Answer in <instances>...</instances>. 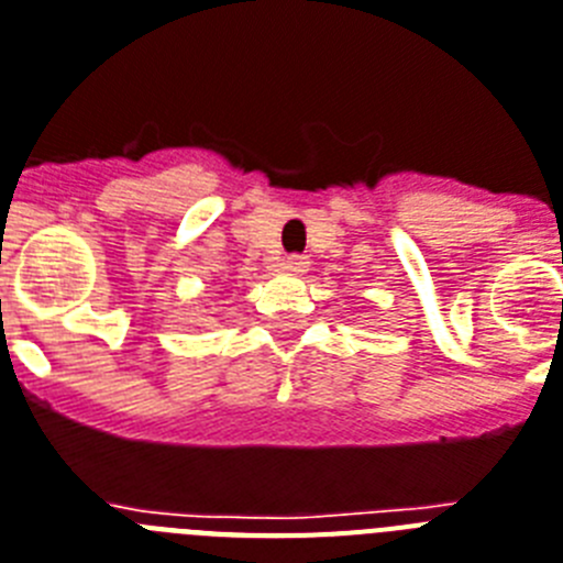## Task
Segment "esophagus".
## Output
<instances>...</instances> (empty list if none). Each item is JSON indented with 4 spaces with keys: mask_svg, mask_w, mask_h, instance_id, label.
Listing matches in <instances>:
<instances>
[{
    "mask_svg": "<svg viewBox=\"0 0 563 563\" xmlns=\"http://www.w3.org/2000/svg\"><path fill=\"white\" fill-rule=\"evenodd\" d=\"M280 272L283 274H303L309 272V257H300V254H291V257H286L280 263Z\"/></svg>",
    "mask_w": 563,
    "mask_h": 563,
    "instance_id": "obj_1",
    "label": "esophagus"
}]
</instances>
